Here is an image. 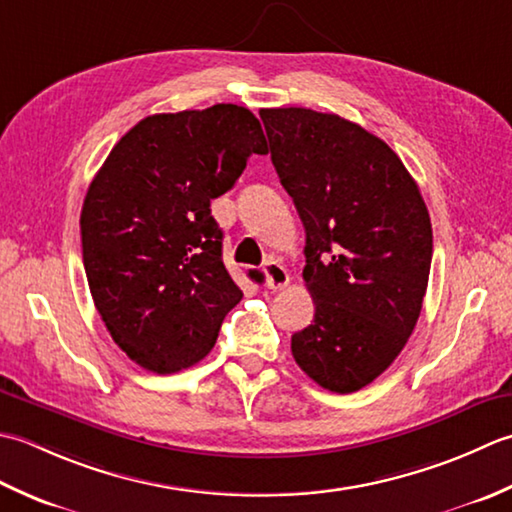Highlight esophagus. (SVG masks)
Returning a JSON list of instances; mask_svg holds the SVG:
<instances>
[{"label":"esophagus","instance_id":"34e87169","mask_svg":"<svg viewBox=\"0 0 512 512\" xmlns=\"http://www.w3.org/2000/svg\"><path fill=\"white\" fill-rule=\"evenodd\" d=\"M263 274H265V285L269 289H285L289 285V274L287 269L278 263V260H267L265 267H263Z\"/></svg>","mask_w":512,"mask_h":512}]
</instances>
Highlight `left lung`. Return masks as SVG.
Wrapping results in <instances>:
<instances>
[{
  "mask_svg": "<svg viewBox=\"0 0 512 512\" xmlns=\"http://www.w3.org/2000/svg\"><path fill=\"white\" fill-rule=\"evenodd\" d=\"M302 225L314 322L291 336L298 367L322 389L353 393L391 367L420 318L433 229L400 156L338 114L260 110Z\"/></svg>",
  "mask_w": 512,
  "mask_h": 512,
  "instance_id": "1",
  "label": "left lung"
}]
</instances>
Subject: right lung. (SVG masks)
Masks as SVG:
<instances>
[{"instance_id": "add662e5", "label": "right lung", "mask_w": 512, "mask_h": 512, "mask_svg": "<svg viewBox=\"0 0 512 512\" xmlns=\"http://www.w3.org/2000/svg\"><path fill=\"white\" fill-rule=\"evenodd\" d=\"M265 152L254 114L216 103L145 117L92 179L79 221L83 267L112 340L139 367L165 375L203 360L241 302L210 203Z\"/></svg>"}]
</instances>
